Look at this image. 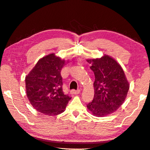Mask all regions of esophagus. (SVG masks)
I'll return each instance as SVG.
<instances>
[{
    "label": "esophagus",
    "instance_id": "34e87169",
    "mask_svg": "<svg viewBox=\"0 0 150 150\" xmlns=\"http://www.w3.org/2000/svg\"><path fill=\"white\" fill-rule=\"evenodd\" d=\"M80 92H81L80 90H77V91H75V90H71V93L73 94H79Z\"/></svg>",
    "mask_w": 150,
    "mask_h": 150
}]
</instances>
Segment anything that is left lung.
Returning a JSON list of instances; mask_svg holds the SVG:
<instances>
[{"instance_id": "8db88e82", "label": "left lung", "mask_w": 150, "mask_h": 150, "mask_svg": "<svg viewBox=\"0 0 150 150\" xmlns=\"http://www.w3.org/2000/svg\"><path fill=\"white\" fill-rule=\"evenodd\" d=\"M94 73V96L87 108L92 115L103 117L115 111L123 103L129 90L124 71L115 59L108 55L89 59Z\"/></svg>"}]
</instances>
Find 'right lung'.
Returning <instances> with one entry per match:
<instances>
[{
	"label": "right lung",
	"instance_id": "add662e5",
	"mask_svg": "<svg viewBox=\"0 0 150 150\" xmlns=\"http://www.w3.org/2000/svg\"><path fill=\"white\" fill-rule=\"evenodd\" d=\"M65 65L66 61L55 54H48L40 58L25 77L27 96L39 112L53 116L65 111L71 98L62 90L60 73Z\"/></svg>",
	"mask_w": 150,
	"mask_h": 150
}]
</instances>
